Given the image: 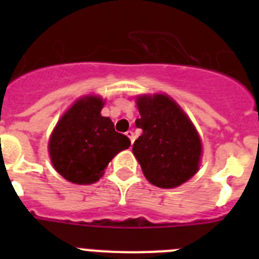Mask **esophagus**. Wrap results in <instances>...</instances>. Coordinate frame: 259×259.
Wrapping results in <instances>:
<instances>
[{
	"instance_id": "34e87169",
	"label": "esophagus",
	"mask_w": 259,
	"mask_h": 259,
	"mask_svg": "<svg viewBox=\"0 0 259 259\" xmlns=\"http://www.w3.org/2000/svg\"><path fill=\"white\" fill-rule=\"evenodd\" d=\"M125 135H127L128 139L131 140V143L134 144V141H135V135H134V132H132V131H127V132H125Z\"/></svg>"
}]
</instances>
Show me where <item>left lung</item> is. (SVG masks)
<instances>
[{"mask_svg":"<svg viewBox=\"0 0 259 259\" xmlns=\"http://www.w3.org/2000/svg\"><path fill=\"white\" fill-rule=\"evenodd\" d=\"M143 130L132 152L144 175L159 188H176L200 168L202 145L198 132L182 107L167 95L139 96Z\"/></svg>","mask_w":259,"mask_h":259,"instance_id":"1","label":"left lung"}]
</instances>
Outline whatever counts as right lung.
Wrapping results in <instances>:
<instances>
[{"instance_id":"right-lung-1","label":"right lung","mask_w":259,"mask_h":259,"mask_svg":"<svg viewBox=\"0 0 259 259\" xmlns=\"http://www.w3.org/2000/svg\"><path fill=\"white\" fill-rule=\"evenodd\" d=\"M104 100L84 96L66 111L53 130L49 155L57 172L75 184H92L104 175L109 162L131 141L101 115Z\"/></svg>"}]
</instances>
